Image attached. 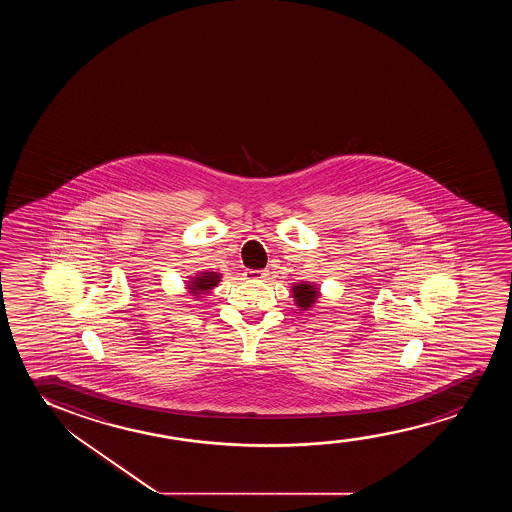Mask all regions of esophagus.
I'll return each instance as SVG.
<instances>
[{"label":"esophagus","instance_id":"obj_1","mask_svg":"<svg viewBox=\"0 0 512 512\" xmlns=\"http://www.w3.org/2000/svg\"><path fill=\"white\" fill-rule=\"evenodd\" d=\"M266 274L267 271H264V269H248L245 276L248 280H262V278H266Z\"/></svg>","mask_w":512,"mask_h":512}]
</instances>
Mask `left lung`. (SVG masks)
I'll list each match as a JSON object with an SVG mask.
<instances>
[{
    "mask_svg": "<svg viewBox=\"0 0 512 512\" xmlns=\"http://www.w3.org/2000/svg\"><path fill=\"white\" fill-rule=\"evenodd\" d=\"M292 294H294L295 302L301 309H308L315 304L318 299V288L311 285L308 281H302L292 287Z\"/></svg>",
    "mask_w": 512,
    "mask_h": 512,
    "instance_id": "8db88e82",
    "label": "left lung"
}]
</instances>
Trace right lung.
Instances as JSON below:
<instances>
[{"label":"right lung","instance_id":"right-lung-1","mask_svg":"<svg viewBox=\"0 0 512 512\" xmlns=\"http://www.w3.org/2000/svg\"><path fill=\"white\" fill-rule=\"evenodd\" d=\"M218 281H220V274L218 273H201L194 280L189 281L187 288L194 297H201V295H206L210 290H213V287H217Z\"/></svg>","mask_w":512,"mask_h":512}]
</instances>
